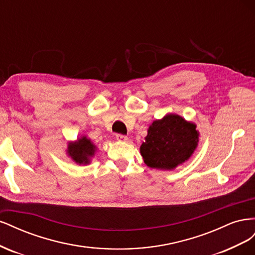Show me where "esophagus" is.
I'll return each instance as SVG.
<instances>
[{
    "instance_id": "34e87169",
    "label": "esophagus",
    "mask_w": 255,
    "mask_h": 255,
    "mask_svg": "<svg viewBox=\"0 0 255 255\" xmlns=\"http://www.w3.org/2000/svg\"><path fill=\"white\" fill-rule=\"evenodd\" d=\"M116 138H117V140H119V141H127L128 140V136L122 135V134H117L116 135Z\"/></svg>"
}]
</instances>
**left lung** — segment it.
I'll list each match as a JSON object with an SVG mask.
<instances>
[{"label": "left lung", "instance_id": "obj_1", "mask_svg": "<svg viewBox=\"0 0 255 255\" xmlns=\"http://www.w3.org/2000/svg\"><path fill=\"white\" fill-rule=\"evenodd\" d=\"M195 123L175 114L153 121L140 145L144 164L154 169L172 170L185 163L198 146L199 130Z\"/></svg>", "mask_w": 255, "mask_h": 255}]
</instances>
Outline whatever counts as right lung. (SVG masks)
I'll return each mask as SVG.
<instances>
[{
    "label": "right lung",
    "mask_w": 255,
    "mask_h": 255,
    "mask_svg": "<svg viewBox=\"0 0 255 255\" xmlns=\"http://www.w3.org/2000/svg\"><path fill=\"white\" fill-rule=\"evenodd\" d=\"M97 148L89 138L82 136L74 142L68 143L67 153L76 164L87 165L90 163V158L95 155Z\"/></svg>",
    "instance_id": "add662e5"
}]
</instances>
